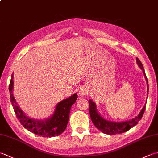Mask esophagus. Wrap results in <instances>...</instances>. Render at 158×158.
<instances>
[{
	"label": "esophagus",
	"instance_id": "esophagus-1",
	"mask_svg": "<svg viewBox=\"0 0 158 158\" xmlns=\"http://www.w3.org/2000/svg\"><path fill=\"white\" fill-rule=\"evenodd\" d=\"M87 92H88L87 88H86L85 87H81V88H80L79 89V94L81 96L86 94H87Z\"/></svg>",
	"mask_w": 158,
	"mask_h": 158
}]
</instances>
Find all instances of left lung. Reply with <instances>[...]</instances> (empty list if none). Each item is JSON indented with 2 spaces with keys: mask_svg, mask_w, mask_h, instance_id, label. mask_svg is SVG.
<instances>
[{
  "mask_svg": "<svg viewBox=\"0 0 158 158\" xmlns=\"http://www.w3.org/2000/svg\"><path fill=\"white\" fill-rule=\"evenodd\" d=\"M136 62L138 65V66L140 68L141 70L143 71L144 75L146 81L147 83V94L149 92V84H148L147 78L146 76V74L144 72V67L142 64L141 61L139 60V59L136 58ZM89 106V115H90V118L92 123L94 125V126L98 129V130L102 131L103 134H109V135H115L118 134H122L125 131H127L129 129L132 128L133 127L136 125L138 124V121L141 120L142 117H143L145 107H146V104L144 105V107L140 112L139 113L138 115L135 117L134 118H132L129 120H127L124 122H113L110 121L106 119L103 118V117L101 116V114L98 112L97 109V106L94 102L89 99L88 101Z\"/></svg>",
  "mask_w": 158,
  "mask_h": 158,
  "instance_id": "1",
  "label": "left lung"
}]
</instances>
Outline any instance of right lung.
Instances as JSON below:
<instances>
[{
  "instance_id": "1",
  "label": "right lung",
  "mask_w": 158,
  "mask_h": 158,
  "mask_svg": "<svg viewBox=\"0 0 158 158\" xmlns=\"http://www.w3.org/2000/svg\"><path fill=\"white\" fill-rule=\"evenodd\" d=\"M14 75L12 74L9 90L14 112L18 119L27 130L42 137L51 138L60 135L64 131L69 122L70 111L73 105L77 99V94L61 101L57 104L52 115L44 120H37L30 118L24 114L18 106L13 94Z\"/></svg>"
}]
</instances>
